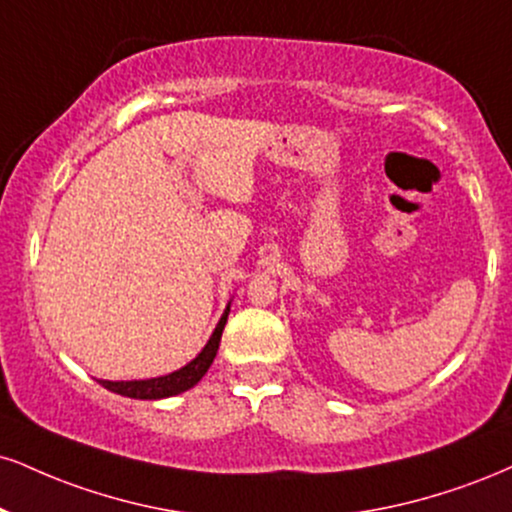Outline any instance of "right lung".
Wrapping results in <instances>:
<instances>
[{"instance_id": "add662e5", "label": "right lung", "mask_w": 512, "mask_h": 512, "mask_svg": "<svg viewBox=\"0 0 512 512\" xmlns=\"http://www.w3.org/2000/svg\"><path fill=\"white\" fill-rule=\"evenodd\" d=\"M231 312V303L226 305L224 315H221L217 329L212 331L209 336L207 346L197 353L195 360H190L186 367L176 369V372L164 374V377H155V379H131V381H109V379H97L107 391L119 393V396L126 398H138V400H159V398H169V396H178V393L193 389V386L207 374L209 365L214 362L219 350V341H221V331H224L226 319H229Z\"/></svg>"}]
</instances>
